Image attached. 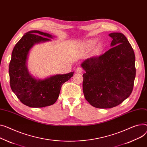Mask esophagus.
I'll use <instances>...</instances> for the list:
<instances>
[{
  "label": "esophagus",
  "instance_id": "34e87169",
  "mask_svg": "<svg viewBox=\"0 0 147 147\" xmlns=\"http://www.w3.org/2000/svg\"><path fill=\"white\" fill-rule=\"evenodd\" d=\"M83 70L81 67H78L76 69V73H81L83 72Z\"/></svg>",
  "mask_w": 147,
  "mask_h": 147
}]
</instances>
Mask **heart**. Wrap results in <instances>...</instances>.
I'll use <instances>...</instances> for the list:
<instances>
[{
  "label": "heart",
  "instance_id": "heart-1",
  "mask_svg": "<svg viewBox=\"0 0 147 147\" xmlns=\"http://www.w3.org/2000/svg\"><path fill=\"white\" fill-rule=\"evenodd\" d=\"M97 42V40H95V39H92V40H89L86 42V46L87 48H93L96 45ZM101 47H102V45H99V48L100 49Z\"/></svg>",
  "mask_w": 147,
  "mask_h": 147
}]
</instances>
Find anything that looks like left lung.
<instances>
[{
  "label": "left lung",
  "mask_w": 147,
  "mask_h": 147,
  "mask_svg": "<svg viewBox=\"0 0 147 147\" xmlns=\"http://www.w3.org/2000/svg\"><path fill=\"white\" fill-rule=\"evenodd\" d=\"M112 47L103 54L85 60L81 64L85 99L96 108L119 105L132 92L136 75L135 57L126 36L120 32L109 34Z\"/></svg>",
  "instance_id": "1"
}]
</instances>
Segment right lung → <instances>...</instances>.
Returning <instances> with one entry per match:
<instances>
[{
	"instance_id": "add662e5",
	"label": "right lung",
	"mask_w": 147,
	"mask_h": 147,
	"mask_svg": "<svg viewBox=\"0 0 147 147\" xmlns=\"http://www.w3.org/2000/svg\"><path fill=\"white\" fill-rule=\"evenodd\" d=\"M54 36L37 30L25 34L15 46L9 64L10 85L12 92L23 104L31 107H43L55 103L61 87L70 79L74 72L56 74L37 79L29 73L27 61L31 48L39 43L50 41Z\"/></svg>"
}]
</instances>
